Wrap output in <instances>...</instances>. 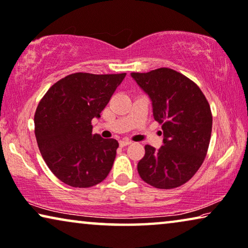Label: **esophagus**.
Returning a JSON list of instances; mask_svg holds the SVG:
<instances>
[{
    "label": "esophagus",
    "instance_id": "34e87169",
    "mask_svg": "<svg viewBox=\"0 0 248 248\" xmlns=\"http://www.w3.org/2000/svg\"><path fill=\"white\" fill-rule=\"evenodd\" d=\"M132 144L131 141H128V140H122V141H120V145L121 146H127Z\"/></svg>",
    "mask_w": 248,
    "mask_h": 248
}]
</instances>
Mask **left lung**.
Instances as JSON below:
<instances>
[{
    "mask_svg": "<svg viewBox=\"0 0 248 248\" xmlns=\"http://www.w3.org/2000/svg\"><path fill=\"white\" fill-rule=\"evenodd\" d=\"M131 75L152 100L164 138L159 150L145 145L138 163L140 177L154 188H178L196 174L207 155L213 128L209 103L198 85L170 68Z\"/></svg>",
    "mask_w": 248,
    "mask_h": 248,
    "instance_id": "8db88e82",
    "label": "left lung"
}]
</instances>
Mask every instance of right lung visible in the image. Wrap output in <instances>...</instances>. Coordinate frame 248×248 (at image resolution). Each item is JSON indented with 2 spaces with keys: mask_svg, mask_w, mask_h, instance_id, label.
Returning <instances> with one entry per match:
<instances>
[{
  "mask_svg": "<svg viewBox=\"0 0 248 248\" xmlns=\"http://www.w3.org/2000/svg\"><path fill=\"white\" fill-rule=\"evenodd\" d=\"M126 74L68 75L48 89L34 114V134L46 166L70 186L89 188L108 175L118 142L93 134Z\"/></svg>",
  "mask_w": 248,
  "mask_h": 248,
  "instance_id": "obj_1",
  "label": "right lung"
}]
</instances>
